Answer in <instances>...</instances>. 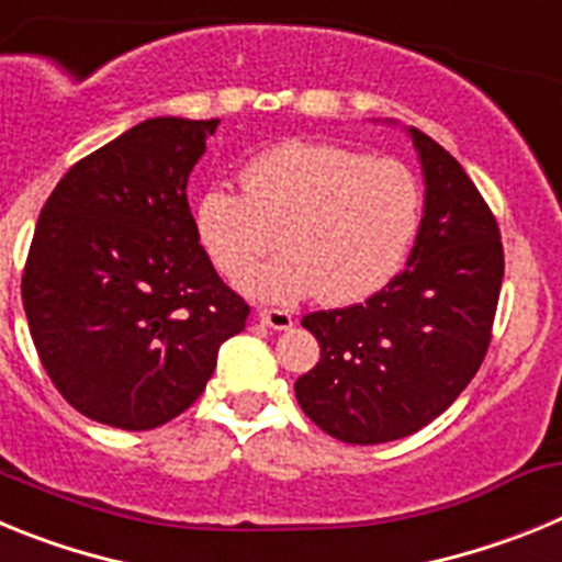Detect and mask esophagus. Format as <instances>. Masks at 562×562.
Returning a JSON list of instances; mask_svg holds the SVG:
<instances>
[{"instance_id":"1","label":"esophagus","mask_w":562,"mask_h":562,"mask_svg":"<svg viewBox=\"0 0 562 562\" xmlns=\"http://www.w3.org/2000/svg\"><path fill=\"white\" fill-rule=\"evenodd\" d=\"M258 321L276 331L292 329V315L286 310H258Z\"/></svg>"}]
</instances>
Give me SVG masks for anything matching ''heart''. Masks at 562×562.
Segmentation results:
<instances>
[{
	"label": "heart",
	"instance_id": "b5f03b06",
	"mask_svg": "<svg viewBox=\"0 0 562 562\" xmlns=\"http://www.w3.org/2000/svg\"><path fill=\"white\" fill-rule=\"evenodd\" d=\"M241 186L202 193L193 222L213 265L227 276L241 269L236 286L258 301L292 304L312 292L324 304L362 301L394 276L419 227L411 168L335 143H278L247 162ZM276 229L288 252L251 268Z\"/></svg>",
	"mask_w": 562,
	"mask_h": 562
}]
</instances>
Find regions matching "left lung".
<instances>
[{"label": "left lung", "mask_w": 562, "mask_h": 562, "mask_svg": "<svg viewBox=\"0 0 562 562\" xmlns=\"http://www.w3.org/2000/svg\"><path fill=\"white\" fill-rule=\"evenodd\" d=\"M405 132L425 180L405 270L362 304L301 321L321 360L295 380L297 405L349 445L411 436L453 405L484 360L504 281L501 233L479 188L428 134Z\"/></svg>", "instance_id": "1"}]
</instances>
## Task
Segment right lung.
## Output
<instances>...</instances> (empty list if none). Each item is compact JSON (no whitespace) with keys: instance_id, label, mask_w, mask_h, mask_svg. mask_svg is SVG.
Here are the masks:
<instances>
[{"instance_id":"add662e5","label":"right lung","mask_w":562,"mask_h":562,"mask_svg":"<svg viewBox=\"0 0 562 562\" xmlns=\"http://www.w3.org/2000/svg\"><path fill=\"white\" fill-rule=\"evenodd\" d=\"M220 121L148 117L69 168L44 202L22 304L64 400L121 430L200 400L250 306L196 236L188 177Z\"/></svg>"}]
</instances>
